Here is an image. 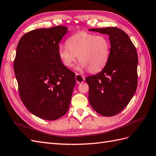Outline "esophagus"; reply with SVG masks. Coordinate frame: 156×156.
Returning a JSON list of instances; mask_svg holds the SVG:
<instances>
[{"label": "esophagus", "instance_id": "esophagus-1", "mask_svg": "<svg viewBox=\"0 0 156 156\" xmlns=\"http://www.w3.org/2000/svg\"><path fill=\"white\" fill-rule=\"evenodd\" d=\"M84 77L83 76L80 75V74L78 73H76V82L78 83H82L83 81H84Z\"/></svg>", "mask_w": 156, "mask_h": 156}]
</instances>
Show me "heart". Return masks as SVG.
Instances as JSON below:
<instances>
[{
    "instance_id": "b5f03b06",
    "label": "heart",
    "mask_w": 156,
    "mask_h": 156,
    "mask_svg": "<svg viewBox=\"0 0 156 156\" xmlns=\"http://www.w3.org/2000/svg\"><path fill=\"white\" fill-rule=\"evenodd\" d=\"M66 45H60L58 53L63 65L72 67L78 59L80 61L76 69H88L95 73L103 69L109 61L111 43L104 35H95L87 32H80L70 37Z\"/></svg>"
}]
</instances>
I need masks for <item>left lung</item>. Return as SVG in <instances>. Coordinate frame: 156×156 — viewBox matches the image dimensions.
Listing matches in <instances>:
<instances>
[{"mask_svg":"<svg viewBox=\"0 0 156 156\" xmlns=\"http://www.w3.org/2000/svg\"><path fill=\"white\" fill-rule=\"evenodd\" d=\"M109 36V61L100 73L86 78L91 107L103 116L111 117L122 111L136 90L138 55L125 31L115 27L89 29Z\"/></svg>","mask_w":156,"mask_h":156,"instance_id":"1","label":"left lung"}]
</instances>
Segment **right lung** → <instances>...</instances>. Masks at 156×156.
Returning <instances> with one entry per match:
<instances>
[{"label": "right lung", "instance_id": "1", "mask_svg": "<svg viewBox=\"0 0 156 156\" xmlns=\"http://www.w3.org/2000/svg\"><path fill=\"white\" fill-rule=\"evenodd\" d=\"M65 26L39 28L20 39L14 62L20 96L30 113L54 121L65 115L76 83L75 74L63 65L58 43Z\"/></svg>", "mask_w": 156, "mask_h": 156}]
</instances>
